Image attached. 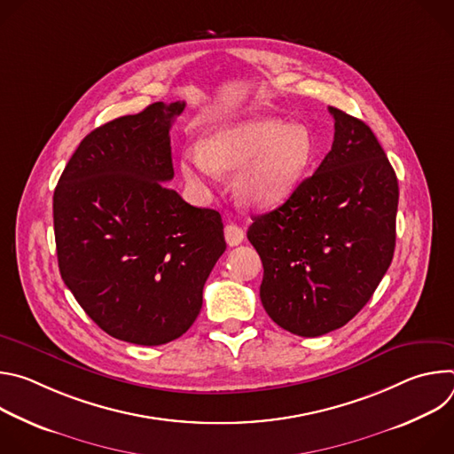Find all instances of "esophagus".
Listing matches in <instances>:
<instances>
[{"instance_id":"34e87169","label":"esophagus","mask_w":454,"mask_h":454,"mask_svg":"<svg viewBox=\"0 0 454 454\" xmlns=\"http://www.w3.org/2000/svg\"><path fill=\"white\" fill-rule=\"evenodd\" d=\"M224 239L228 242V246H239L244 240V230L235 226V224H226L224 226Z\"/></svg>"}]
</instances>
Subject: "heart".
<instances>
[{"label": "heart", "instance_id": "1", "mask_svg": "<svg viewBox=\"0 0 454 454\" xmlns=\"http://www.w3.org/2000/svg\"><path fill=\"white\" fill-rule=\"evenodd\" d=\"M314 153L307 127L253 116L215 129L203 151L183 154L181 170L193 184L212 181L217 170H239L233 179L237 200L246 207L270 208L286 201L301 184Z\"/></svg>", "mask_w": 454, "mask_h": 454}]
</instances>
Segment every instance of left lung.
Segmentation results:
<instances>
[{"instance_id":"8db88e82","label":"left lung","mask_w":454,"mask_h":454,"mask_svg":"<svg viewBox=\"0 0 454 454\" xmlns=\"http://www.w3.org/2000/svg\"><path fill=\"white\" fill-rule=\"evenodd\" d=\"M331 153L278 208L254 215L261 300L282 329L316 338L348 323L372 298L395 249L399 183L372 129L341 109Z\"/></svg>"}]
</instances>
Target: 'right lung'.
Returning <instances> with one entry per match:
<instances>
[{
  "instance_id": "obj_1",
  "label": "right lung",
  "mask_w": 454,
  "mask_h": 454,
  "mask_svg": "<svg viewBox=\"0 0 454 454\" xmlns=\"http://www.w3.org/2000/svg\"><path fill=\"white\" fill-rule=\"evenodd\" d=\"M183 109L154 102L97 127L53 192L64 284L104 333L135 345H165L192 327L226 249L221 214L165 184L168 131Z\"/></svg>"
}]
</instances>
